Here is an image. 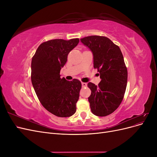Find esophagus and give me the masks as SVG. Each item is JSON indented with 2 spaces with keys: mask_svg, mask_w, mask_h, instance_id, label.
Instances as JSON below:
<instances>
[{
  "mask_svg": "<svg viewBox=\"0 0 157 157\" xmlns=\"http://www.w3.org/2000/svg\"><path fill=\"white\" fill-rule=\"evenodd\" d=\"M87 86V84L86 82H82V87H86Z\"/></svg>",
  "mask_w": 157,
  "mask_h": 157,
  "instance_id": "esophagus-1",
  "label": "esophagus"
}]
</instances>
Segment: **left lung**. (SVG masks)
<instances>
[{"instance_id": "obj_1", "label": "left lung", "mask_w": 157, "mask_h": 157, "mask_svg": "<svg viewBox=\"0 0 157 157\" xmlns=\"http://www.w3.org/2000/svg\"><path fill=\"white\" fill-rule=\"evenodd\" d=\"M91 50L94 67L98 69L101 79L98 86L88 83L91 90L88 98L94 115L105 117L115 111L124 96L128 72L119 47L105 36H89L80 39Z\"/></svg>"}]
</instances>
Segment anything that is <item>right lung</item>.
<instances>
[{
    "label": "right lung",
    "instance_id": "right-lung-1",
    "mask_svg": "<svg viewBox=\"0 0 157 157\" xmlns=\"http://www.w3.org/2000/svg\"><path fill=\"white\" fill-rule=\"evenodd\" d=\"M78 42V39L44 42L32 58L31 82L36 96L47 111L59 117L72 116L77 109L81 82L61 78L59 73L69 53Z\"/></svg>",
    "mask_w": 157,
    "mask_h": 157
}]
</instances>
